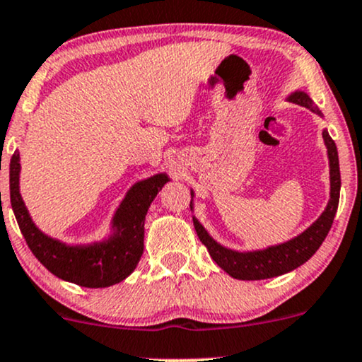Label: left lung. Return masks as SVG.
Returning a JSON list of instances; mask_svg holds the SVG:
<instances>
[{
    "label": "left lung",
    "mask_w": 362,
    "mask_h": 362,
    "mask_svg": "<svg viewBox=\"0 0 362 362\" xmlns=\"http://www.w3.org/2000/svg\"><path fill=\"white\" fill-rule=\"evenodd\" d=\"M290 101L305 106L317 115H322L319 107L313 104L305 93H295L290 95ZM322 134H324V141L327 145L330 162V200L324 214L305 233L285 243V245L272 246L263 251L238 252L217 245L214 239L209 236L207 230L199 224V221L194 219L200 243L207 247L211 258L233 278H238V280H267V278L288 273L310 259L324 243V239L327 238L329 230L332 228L335 212H337L339 195H341V170H339V155L334 139L330 138L327 129H324Z\"/></svg>",
    "instance_id": "obj_1"
}]
</instances>
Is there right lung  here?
I'll list each match as a JSON object with an SVG mask.
<instances>
[{
  "label": "right lung",
  "mask_w": 362,
  "mask_h": 362,
  "mask_svg": "<svg viewBox=\"0 0 362 362\" xmlns=\"http://www.w3.org/2000/svg\"><path fill=\"white\" fill-rule=\"evenodd\" d=\"M20 153L10 162V199L16 223L32 252L40 263L65 281L87 288H104L123 281L136 268L143 255L145 216L155 195L168 182L165 173L146 178L132 187L115 216V236L93 246H67L38 230L21 200Z\"/></svg>",
  "instance_id": "add662e5"
}]
</instances>
